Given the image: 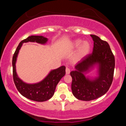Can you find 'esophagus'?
I'll return each instance as SVG.
<instances>
[{"mask_svg": "<svg viewBox=\"0 0 126 126\" xmlns=\"http://www.w3.org/2000/svg\"><path fill=\"white\" fill-rule=\"evenodd\" d=\"M70 69H69V67H66V75L70 74Z\"/></svg>", "mask_w": 126, "mask_h": 126, "instance_id": "esophagus-1", "label": "esophagus"}]
</instances>
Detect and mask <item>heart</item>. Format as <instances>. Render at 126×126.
Returning a JSON list of instances; mask_svg holds the SVG:
<instances>
[{
  "instance_id": "b5f03b06",
  "label": "heart",
  "mask_w": 126,
  "mask_h": 126,
  "mask_svg": "<svg viewBox=\"0 0 126 126\" xmlns=\"http://www.w3.org/2000/svg\"><path fill=\"white\" fill-rule=\"evenodd\" d=\"M78 47H79L75 55L74 60L75 61H79L84 58L85 56L89 54L91 48V46L89 42L85 41L82 43V40H75L73 43V48H77Z\"/></svg>"
}]
</instances>
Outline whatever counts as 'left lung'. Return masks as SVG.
<instances>
[{
    "instance_id": "obj_1",
    "label": "left lung",
    "mask_w": 126,
    "mask_h": 126,
    "mask_svg": "<svg viewBox=\"0 0 126 126\" xmlns=\"http://www.w3.org/2000/svg\"><path fill=\"white\" fill-rule=\"evenodd\" d=\"M94 41L93 51L85 56L70 72L72 91L77 99L91 101L100 97L110 88L113 80L115 58L109 44L98 36L91 35ZM95 65L98 66V76L95 78L86 77L84 73Z\"/></svg>"
}]
</instances>
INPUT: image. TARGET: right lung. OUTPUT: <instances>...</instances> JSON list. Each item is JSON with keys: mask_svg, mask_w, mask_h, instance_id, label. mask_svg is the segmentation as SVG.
<instances>
[{"mask_svg": "<svg viewBox=\"0 0 126 126\" xmlns=\"http://www.w3.org/2000/svg\"><path fill=\"white\" fill-rule=\"evenodd\" d=\"M48 41V39L43 36L31 35L20 42L16 49L12 58L13 78L15 85L19 93L31 100L43 102L50 99L54 95L56 86L60 79L66 74V67H61L51 70L48 75L41 82L34 84L25 83L19 79L16 72L15 63L19 51L24 43L36 42L41 44H44Z\"/></svg>", "mask_w": 126, "mask_h": 126, "instance_id": "add662e5", "label": "right lung"}]
</instances>
